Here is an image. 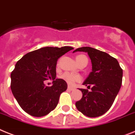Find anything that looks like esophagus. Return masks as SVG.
<instances>
[{
	"instance_id": "obj_1",
	"label": "esophagus",
	"mask_w": 135,
	"mask_h": 135,
	"mask_svg": "<svg viewBox=\"0 0 135 135\" xmlns=\"http://www.w3.org/2000/svg\"><path fill=\"white\" fill-rule=\"evenodd\" d=\"M68 89H69V90H74V88H73V87H71V86H68Z\"/></svg>"
}]
</instances>
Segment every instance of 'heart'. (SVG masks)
<instances>
[{"mask_svg": "<svg viewBox=\"0 0 135 135\" xmlns=\"http://www.w3.org/2000/svg\"><path fill=\"white\" fill-rule=\"evenodd\" d=\"M83 58H86L85 57L84 55H78L76 57V61L80 60L81 59ZM61 79L65 81L69 85H73L76 81H80L81 80V78L80 75L77 74H73V73H71L69 72H65L60 76Z\"/></svg>", "mask_w": 135, "mask_h": 135, "instance_id": "obj_1", "label": "heart"}]
</instances>
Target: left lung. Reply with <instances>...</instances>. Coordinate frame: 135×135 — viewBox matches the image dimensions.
I'll list each match as a JSON object with an SVG mask.
<instances>
[{
    "label": "left lung",
    "mask_w": 135,
    "mask_h": 135,
    "mask_svg": "<svg viewBox=\"0 0 135 135\" xmlns=\"http://www.w3.org/2000/svg\"><path fill=\"white\" fill-rule=\"evenodd\" d=\"M87 53L91 60L92 71L83 82L91 91L80 89L82 97L75 103L77 109L89 117L104 115L113 105L120 90L123 70L118 61L109 54L96 49L84 46L74 51Z\"/></svg>",
    "instance_id": "obj_1"
}]
</instances>
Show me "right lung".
<instances>
[{
	"mask_svg": "<svg viewBox=\"0 0 135 135\" xmlns=\"http://www.w3.org/2000/svg\"><path fill=\"white\" fill-rule=\"evenodd\" d=\"M73 49L71 46H46L29 52L19 60L11 74V89L24 111L33 117H43L55 109L67 84L56 78L57 61ZM53 80L51 87L44 81Z\"/></svg>",
	"mask_w": 135,
	"mask_h": 135,
	"instance_id": "add662e5",
	"label": "right lung"
}]
</instances>
